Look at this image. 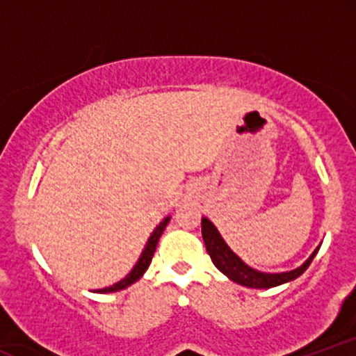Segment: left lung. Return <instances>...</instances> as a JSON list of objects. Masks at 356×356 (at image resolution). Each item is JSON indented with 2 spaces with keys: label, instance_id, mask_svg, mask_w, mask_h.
Segmentation results:
<instances>
[{
  "label": "left lung",
  "instance_id": "obj_1",
  "mask_svg": "<svg viewBox=\"0 0 356 356\" xmlns=\"http://www.w3.org/2000/svg\"><path fill=\"white\" fill-rule=\"evenodd\" d=\"M202 227V239L204 244H206L207 252H209L212 263L214 266L219 269L222 275H226L231 281L238 283L241 286H248V288H256V289H268L275 288V286H280L283 283H288V281L296 280L298 276H301L308 269L309 264H312L313 257L316 256L318 246L313 251V254L301 264L300 268L293 269V271L286 273H261L257 269H252L248 266L243 259L238 254L232 252V249L227 246L226 241L222 239V236L219 234L218 227L211 222L207 218H202L201 222Z\"/></svg>",
  "mask_w": 356,
  "mask_h": 356
}]
</instances>
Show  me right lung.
Returning <instances> with one entry per match:
<instances>
[{"instance_id":"obj_1","label":"right lung","mask_w":356,"mask_h":356,"mask_svg":"<svg viewBox=\"0 0 356 356\" xmlns=\"http://www.w3.org/2000/svg\"><path fill=\"white\" fill-rule=\"evenodd\" d=\"M169 220H170V218H165L164 220H162L161 224H159L157 227H155L152 234H150L149 241H147L144 251H142V254H140V257H138L137 264H136V266H134L132 271H130L129 275H127V276L124 277V280H120V281H118V283H115L113 286H108V288H104V289H97V293H113V291H120V289L129 288L130 284H134V283H136V281L140 280L142 275H144V273L147 271V268L150 266V261H152V256H154V252H155V248H157L159 239H161L162 232H164L165 226H167V224H169Z\"/></svg>"}]
</instances>
